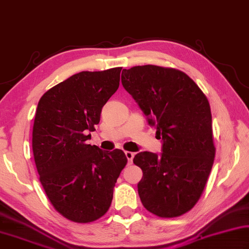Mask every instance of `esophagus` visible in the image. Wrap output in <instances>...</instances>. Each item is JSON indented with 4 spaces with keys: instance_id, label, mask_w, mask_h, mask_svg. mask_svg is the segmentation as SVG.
I'll list each match as a JSON object with an SVG mask.
<instances>
[{
    "instance_id": "1",
    "label": "esophagus",
    "mask_w": 249,
    "mask_h": 249,
    "mask_svg": "<svg viewBox=\"0 0 249 249\" xmlns=\"http://www.w3.org/2000/svg\"><path fill=\"white\" fill-rule=\"evenodd\" d=\"M124 153H125V156H127V159H128V163L131 164L132 160L134 158V153H132V152H129V151H125Z\"/></svg>"
}]
</instances>
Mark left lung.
Returning a JSON list of instances; mask_svg holds the SVG:
<instances>
[{
	"label": "left lung",
	"mask_w": 249,
	"mask_h": 249,
	"mask_svg": "<svg viewBox=\"0 0 249 249\" xmlns=\"http://www.w3.org/2000/svg\"><path fill=\"white\" fill-rule=\"evenodd\" d=\"M122 85L137 100L163 140V153L141 152L133 159L143 177V207L160 217L190 211L202 196L215 158L210 104L186 73L173 68L124 69Z\"/></svg>",
	"instance_id": "1"
}]
</instances>
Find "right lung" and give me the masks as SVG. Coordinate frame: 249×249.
Instances as JSON below:
<instances>
[{
    "instance_id": "1",
    "label": "right lung",
    "mask_w": 249,
    "mask_h": 249,
    "mask_svg": "<svg viewBox=\"0 0 249 249\" xmlns=\"http://www.w3.org/2000/svg\"><path fill=\"white\" fill-rule=\"evenodd\" d=\"M122 68L83 71L47 90L33 128L39 180L52 207L75 223L98 220L110 207L113 188L128 159L87 144L102 108L119 87Z\"/></svg>"
}]
</instances>
